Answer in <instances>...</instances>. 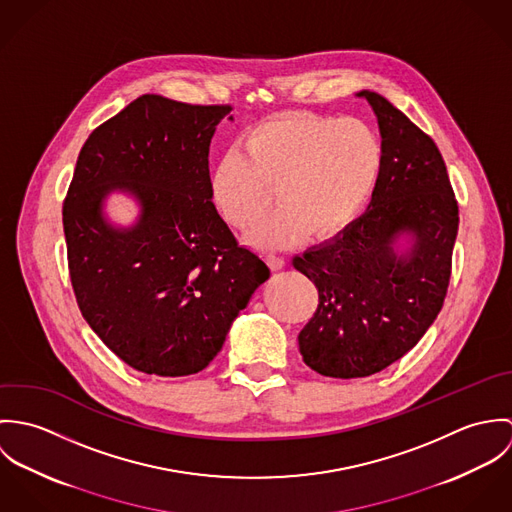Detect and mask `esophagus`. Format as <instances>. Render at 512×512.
Here are the masks:
<instances>
[{"mask_svg": "<svg viewBox=\"0 0 512 512\" xmlns=\"http://www.w3.org/2000/svg\"><path fill=\"white\" fill-rule=\"evenodd\" d=\"M266 262L272 270H282L286 266V260L282 256H276V254H266Z\"/></svg>", "mask_w": 512, "mask_h": 512, "instance_id": "esophagus-1", "label": "esophagus"}]
</instances>
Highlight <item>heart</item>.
Masks as SVG:
<instances>
[{
	"mask_svg": "<svg viewBox=\"0 0 512 512\" xmlns=\"http://www.w3.org/2000/svg\"><path fill=\"white\" fill-rule=\"evenodd\" d=\"M240 146L213 165L211 199L228 224L246 230L270 207L276 189L280 207L250 232L262 248L290 246L305 232L313 238L341 232L370 199L384 157L365 120L307 112L252 126Z\"/></svg>",
	"mask_w": 512,
	"mask_h": 512,
	"instance_id": "obj_1",
	"label": "heart"
}]
</instances>
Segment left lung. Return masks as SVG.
<instances>
[{
	"label": "left lung",
	"mask_w": 512,
	"mask_h": 512,
	"mask_svg": "<svg viewBox=\"0 0 512 512\" xmlns=\"http://www.w3.org/2000/svg\"><path fill=\"white\" fill-rule=\"evenodd\" d=\"M382 136V171L361 219L293 256L319 303L299 331L303 363L323 376L363 378L402 359L438 317L451 278L459 207L434 140L384 96L363 90ZM404 231L413 248H391Z\"/></svg>",
	"instance_id": "obj_1"
}]
</instances>
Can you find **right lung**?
I'll return each instance as SVG.
<instances>
[{
  "mask_svg": "<svg viewBox=\"0 0 512 512\" xmlns=\"http://www.w3.org/2000/svg\"><path fill=\"white\" fill-rule=\"evenodd\" d=\"M228 104L144 94L84 142L63 203L78 309L126 365L187 376L219 355L268 266L238 244L209 187V146ZM128 190L143 215L112 229L101 203Z\"/></svg>",
  "mask_w": 512,
  "mask_h": 512,
  "instance_id": "right-lung-1",
  "label": "right lung"
}]
</instances>
